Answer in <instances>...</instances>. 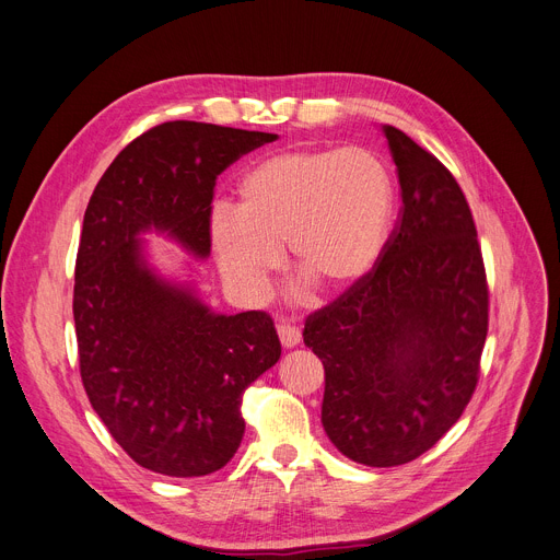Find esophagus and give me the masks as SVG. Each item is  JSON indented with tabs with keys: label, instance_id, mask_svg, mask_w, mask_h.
I'll list each match as a JSON object with an SVG mask.
<instances>
[{
	"label": "esophagus",
	"instance_id": "obj_1",
	"mask_svg": "<svg viewBox=\"0 0 560 560\" xmlns=\"http://www.w3.org/2000/svg\"><path fill=\"white\" fill-rule=\"evenodd\" d=\"M278 336H280V342L284 348H295L300 342V329L295 325H278Z\"/></svg>",
	"mask_w": 560,
	"mask_h": 560
}]
</instances>
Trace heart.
I'll use <instances>...</instances> for the list:
<instances>
[{"label": "heart", "mask_w": 560, "mask_h": 560, "mask_svg": "<svg viewBox=\"0 0 560 560\" xmlns=\"http://www.w3.org/2000/svg\"><path fill=\"white\" fill-rule=\"evenodd\" d=\"M237 195V210H212L210 242L222 278L246 303L267 298L284 246L295 276L340 293L372 273L388 240L390 175L363 148L271 154L246 172Z\"/></svg>", "instance_id": "1"}]
</instances>
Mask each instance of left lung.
Instances as JSON below:
<instances>
[{
	"instance_id": "1",
	"label": "left lung",
	"mask_w": 560,
	"mask_h": 560,
	"mask_svg": "<svg viewBox=\"0 0 560 560\" xmlns=\"http://www.w3.org/2000/svg\"><path fill=\"white\" fill-rule=\"evenodd\" d=\"M401 186L399 222L376 267L305 320L323 361V428L365 466L433 448L480 378L489 287L468 201L451 170L383 125Z\"/></svg>"
}]
</instances>
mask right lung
Segmentation results:
<instances>
[{
  "label": "right lung",
  "mask_w": 560,
  "mask_h": 560,
  "mask_svg": "<svg viewBox=\"0 0 560 560\" xmlns=\"http://www.w3.org/2000/svg\"><path fill=\"white\" fill-rule=\"evenodd\" d=\"M276 139L161 122L118 152L84 210L73 284L84 393L118 446L161 476L199 478L231 462L244 390L282 350L267 312L212 314L154 276L139 233L167 231L206 257L218 177Z\"/></svg>",
  "instance_id": "add662e5"
}]
</instances>
